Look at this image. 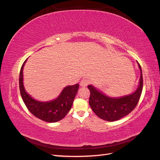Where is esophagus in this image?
Here are the masks:
<instances>
[{
    "instance_id": "34e87169",
    "label": "esophagus",
    "mask_w": 160,
    "mask_h": 160,
    "mask_svg": "<svg viewBox=\"0 0 160 160\" xmlns=\"http://www.w3.org/2000/svg\"><path fill=\"white\" fill-rule=\"evenodd\" d=\"M88 83H89V81L88 79H83L80 82V85H81V87H86L87 85H88Z\"/></svg>"
}]
</instances>
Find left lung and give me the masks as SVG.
I'll return each mask as SVG.
<instances>
[{
  "mask_svg": "<svg viewBox=\"0 0 160 160\" xmlns=\"http://www.w3.org/2000/svg\"><path fill=\"white\" fill-rule=\"evenodd\" d=\"M140 77L138 88L133 93L118 98L103 93L93 85H89L90 91L89 105L99 118L108 122H114L128 115L138 105L143 89V77L141 66L138 62Z\"/></svg>",
  "mask_w": 160,
  "mask_h": 160,
  "instance_id": "left-lung-1",
  "label": "left lung"
}]
</instances>
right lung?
I'll return each instance as SVG.
<instances>
[{
    "label": "right lung",
    "instance_id": "right-lung-1",
    "mask_svg": "<svg viewBox=\"0 0 160 160\" xmlns=\"http://www.w3.org/2000/svg\"><path fill=\"white\" fill-rule=\"evenodd\" d=\"M27 59L23 62L19 75V89L24 103L30 112L37 118L49 123L59 122L63 119L70 111L78 91L79 84L65 87L59 95L53 100H36L27 93L23 84V69Z\"/></svg>",
    "mask_w": 160,
    "mask_h": 160
}]
</instances>
